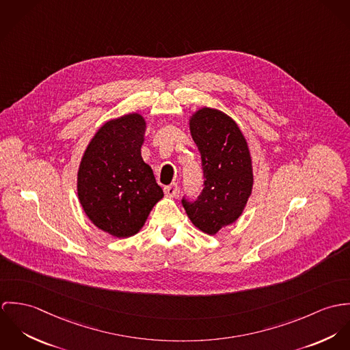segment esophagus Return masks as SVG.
Wrapping results in <instances>:
<instances>
[{"mask_svg":"<svg viewBox=\"0 0 350 350\" xmlns=\"http://www.w3.org/2000/svg\"><path fill=\"white\" fill-rule=\"evenodd\" d=\"M163 192L167 197H174L176 194L178 193V185L177 184H172L163 188Z\"/></svg>","mask_w":350,"mask_h":350,"instance_id":"1","label":"esophagus"}]
</instances>
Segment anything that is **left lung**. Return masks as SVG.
Returning <instances> with one entry per match:
<instances>
[{
	"instance_id": "8db88e82",
	"label": "left lung",
	"mask_w": 350,
	"mask_h": 350,
	"mask_svg": "<svg viewBox=\"0 0 350 350\" xmlns=\"http://www.w3.org/2000/svg\"><path fill=\"white\" fill-rule=\"evenodd\" d=\"M189 129L205 180L197 200L183 198V205L194 227L216 234L234 223L245 208L254 185L252 159L237 123L220 110H197Z\"/></svg>"
}]
</instances>
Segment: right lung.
<instances>
[{
  "instance_id": "right-lung-1",
  "label": "right lung",
  "mask_w": 350,
  "mask_h": 350,
  "mask_svg": "<svg viewBox=\"0 0 350 350\" xmlns=\"http://www.w3.org/2000/svg\"><path fill=\"white\" fill-rule=\"evenodd\" d=\"M146 120L138 113L106 122L92 137L78 170V197L99 230L130 237L145 226L163 197L152 167L141 156Z\"/></svg>"
}]
</instances>
